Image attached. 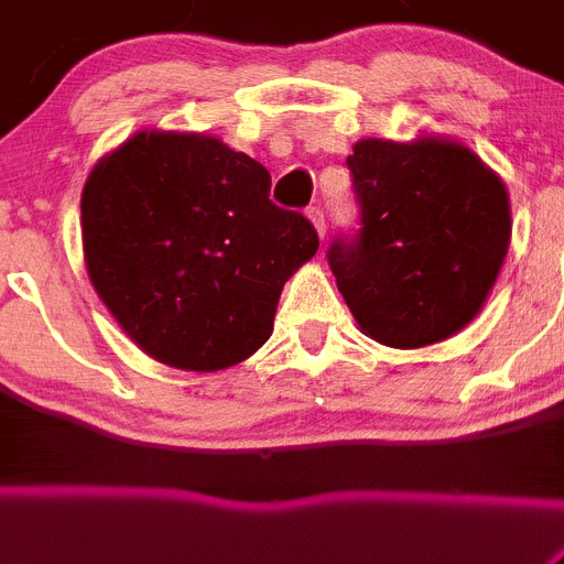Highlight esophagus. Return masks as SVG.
<instances>
[{
	"label": "esophagus",
	"mask_w": 564,
	"mask_h": 564,
	"mask_svg": "<svg viewBox=\"0 0 564 564\" xmlns=\"http://www.w3.org/2000/svg\"><path fill=\"white\" fill-rule=\"evenodd\" d=\"M306 215H308V220H312V226L317 228L319 239H323V236H325V212L319 207H308Z\"/></svg>",
	"instance_id": "esophagus-1"
}]
</instances>
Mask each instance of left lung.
Masks as SVG:
<instances>
[{
  "label": "left lung",
  "instance_id": "left-lung-1",
  "mask_svg": "<svg viewBox=\"0 0 564 564\" xmlns=\"http://www.w3.org/2000/svg\"><path fill=\"white\" fill-rule=\"evenodd\" d=\"M360 231L328 250L366 336L395 349L444 341L481 312L511 241L502 180L444 137L360 139L347 159Z\"/></svg>",
  "mask_w": 564,
  "mask_h": 564
}]
</instances>
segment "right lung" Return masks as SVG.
I'll return each instance as SVG.
<instances>
[{"label":"right lung","instance_id":"right-lung-1","mask_svg":"<svg viewBox=\"0 0 564 564\" xmlns=\"http://www.w3.org/2000/svg\"><path fill=\"white\" fill-rule=\"evenodd\" d=\"M271 174L207 134L137 131L80 198L90 284L142 352L223 371L269 341L284 282L319 239L269 198Z\"/></svg>","mask_w":564,"mask_h":564}]
</instances>
